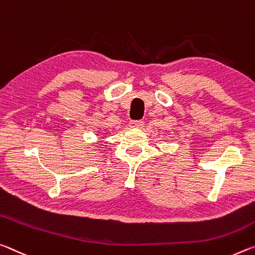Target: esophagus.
I'll return each mask as SVG.
<instances>
[{"label": "esophagus", "instance_id": "obj_1", "mask_svg": "<svg viewBox=\"0 0 255 255\" xmlns=\"http://www.w3.org/2000/svg\"><path fill=\"white\" fill-rule=\"evenodd\" d=\"M144 127V123L142 121H131L130 122V128H141Z\"/></svg>", "mask_w": 255, "mask_h": 255}]
</instances>
